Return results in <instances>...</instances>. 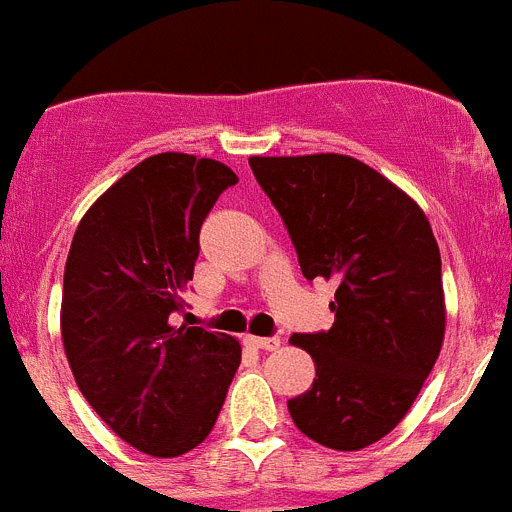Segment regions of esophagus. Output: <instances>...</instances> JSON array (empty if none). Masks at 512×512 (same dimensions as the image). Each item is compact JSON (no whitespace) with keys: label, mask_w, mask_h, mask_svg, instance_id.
Listing matches in <instances>:
<instances>
[{"label":"esophagus","mask_w":512,"mask_h":512,"mask_svg":"<svg viewBox=\"0 0 512 512\" xmlns=\"http://www.w3.org/2000/svg\"><path fill=\"white\" fill-rule=\"evenodd\" d=\"M243 343L251 348H261V351H271V348L279 346V338H261V336H246Z\"/></svg>","instance_id":"esophagus-1"}]
</instances>
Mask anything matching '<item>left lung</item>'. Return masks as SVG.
Masks as SVG:
<instances>
[{"label":"left lung","instance_id":"1","mask_svg":"<svg viewBox=\"0 0 512 512\" xmlns=\"http://www.w3.org/2000/svg\"><path fill=\"white\" fill-rule=\"evenodd\" d=\"M248 164L307 282L338 284L333 328L289 338L315 361L312 387L287 402L289 415L328 449H366L405 418L441 351L446 305L431 223L351 156H251Z\"/></svg>","mask_w":512,"mask_h":512}]
</instances>
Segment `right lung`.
Listing matches in <instances>:
<instances>
[{
  "mask_svg": "<svg viewBox=\"0 0 512 512\" xmlns=\"http://www.w3.org/2000/svg\"><path fill=\"white\" fill-rule=\"evenodd\" d=\"M238 184L220 161L158 153L81 217L63 271L61 336L81 395L143 454L210 436L241 364L228 333L171 325L200 256V228Z\"/></svg>",
  "mask_w": 512,
  "mask_h": 512,
  "instance_id": "obj_1",
  "label": "right lung"
}]
</instances>
